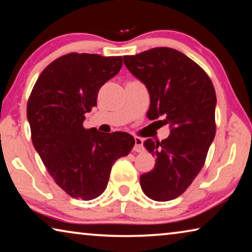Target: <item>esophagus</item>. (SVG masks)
<instances>
[{
	"label": "esophagus",
	"mask_w": 252,
	"mask_h": 252,
	"mask_svg": "<svg viewBox=\"0 0 252 252\" xmlns=\"http://www.w3.org/2000/svg\"><path fill=\"white\" fill-rule=\"evenodd\" d=\"M133 150L135 152H142L144 150V148H143V140L141 138H139V136H135V138H134Z\"/></svg>",
	"instance_id": "34e87169"
}]
</instances>
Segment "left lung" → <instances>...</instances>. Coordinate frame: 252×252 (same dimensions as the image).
Listing matches in <instances>:
<instances>
[{"label":"left lung","mask_w":252,"mask_h":252,"mask_svg":"<svg viewBox=\"0 0 252 252\" xmlns=\"http://www.w3.org/2000/svg\"><path fill=\"white\" fill-rule=\"evenodd\" d=\"M123 61L148 89V118L163 117L170 126V135L161 142L144 141L156 165L140 177L147 197L169 201L185 192L206 161L216 135L215 88L197 63L174 49L155 48L126 55Z\"/></svg>","instance_id":"obj_1"}]
</instances>
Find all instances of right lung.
<instances>
[{
	"label": "right lung",
	"mask_w": 252,
	"mask_h": 252,
	"mask_svg": "<svg viewBox=\"0 0 252 252\" xmlns=\"http://www.w3.org/2000/svg\"><path fill=\"white\" fill-rule=\"evenodd\" d=\"M121 57L70 53L40 74L27 108L32 142L57 185L72 198L92 200L108 186L111 168L134 146L126 132L84 129V114L97 93L119 73Z\"/></svg>",
	"instance_id": "add662e5"
}]
</instances>
